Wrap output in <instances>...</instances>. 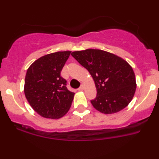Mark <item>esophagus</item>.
<instances>
[{
    "mask_svg": "<svg viewBox=\"0 0 159 159\" xmlns=\"http://www.w3.org/2000/svg\"><path fill=\"white\" fill-rule=\"evenodd\" d=\"M84 84H82V85L80 86L79 88H78V90H79V91H82V90H84Z\"/></svg>",
    "mask_w": 159,
    "mask_h": 159,
    "instance_id": "34e87169",
    "label": "esophagus"
}]
</instances>
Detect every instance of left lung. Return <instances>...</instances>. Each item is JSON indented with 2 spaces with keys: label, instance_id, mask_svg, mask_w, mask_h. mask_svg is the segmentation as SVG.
Instances as JSON below:
<instances>
[{
  "label": "left lung",
  "instance_id": "1",
  "mask_svg": "<svg viewBox=\"0 0 159 159\" xmlns=\"http://www.w3.org/2000/svg\"><path fill=\"white\" fill-rule=\"evenodd\" d=\"M71 56L94 80L97 95L90 102L95 109L103 114H114L131 102L136 90L135 75L125 60L98 49L74 51Z\"/></svg>",
  "mask_w": 159,
  "mask_h": 159
}]
</instances>
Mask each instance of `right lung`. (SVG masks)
<instances>
[{
  "mask_svg": "<svg viewBox=\"0 0 159 159\" xmlns=\"http://www.w3.org/2000/svg\"><path fill=\"white\" fill-rule=\"evenodd\" d=\"M71 51L43 56L30 65L25 80V97L35 112L47 119H59L69 111L75 93L61 76Z\"/></svg>",
  "mask_w": 159,
  "mask_h": 159,
  "instance_id": "obj_1",
  "label": "right lung"
}]
</instances>
